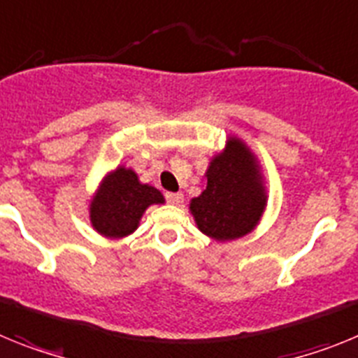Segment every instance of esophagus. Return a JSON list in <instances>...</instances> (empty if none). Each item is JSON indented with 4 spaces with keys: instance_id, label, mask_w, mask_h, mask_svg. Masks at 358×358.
Instances as JSON below:
<instances>
[{
    "instance_id": "1",
    "label": "esophagus",
    "mask_w": 358,
    "mask_h": 358,
    "mask_svg": "<svg viewBox=\"0 0 358 358\" xmlns=\"http://www.w3.org/2000/svg\"><path fill=\"white\" fill-rule=\"evenodd\" d=\"M164 197H166V201H169L170 204H179V202L182 201V194H173V192H166Z\"/></svg>"
}]
</instances>
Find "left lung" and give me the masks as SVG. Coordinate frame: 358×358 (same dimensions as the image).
<instances>
[{"label": "left lung", "mask_w": 358, "mask_h": 358, "mask_svg": "<svg viewBox=\"0 0 358 358\" xmlns=\"http://www.w3.org/2000/svg\"><path fill=\"white\" fill-rule=\"evenodd\" d=\"M206 188L192 199L189 210L204 235L215 240H235L258 224L265 208L264 186L255 157L238 140L211 161Z\"/></svg>", "instance_id": "left-lung-1"}]
</instances>
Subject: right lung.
Here are the masks:
<instances>
[{
    "label": "right lung",
    "mask_w": 358,
    "mask_h": 358,
    "mask_svg": "<svg viewBox=\"0 0 358 358\" xmlns=\"http://www.w3.org/2000/svg\"><path fill=\"white\" fill-rule=\"evenodd\" d=\"M161 202L164 199L159 189L141 185L132 170L120 166L107 176L91 202V222L98 233L122 238L138 227L141 215L150 204Z\"/></svg>",
    "instance_id": "add662e5"
}]
</instances>
